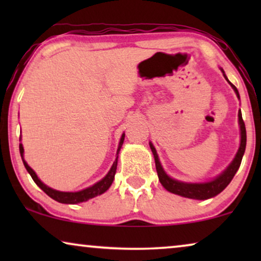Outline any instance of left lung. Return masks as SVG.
I'll list each match as a JSON object with an SVG mask.
<instances>
[{
	"mask_svg": "<svg viewBox=\"0 0 261 261\" xmlns=\"http://www.w3.org/2000/svg\"><path fill=\"white\" fill-rule=\"evenodd\" d=\"M222 71L224 78H226L228 83L230 84V87L233 88V90L237 94L238 98L240 99V95H239L238 89L235 88V85H233L228 81V78L224 73V71ZM239 116V126H240V146H239V149L235 154L233 162H231L229 165L227 166V169L223 171L222 173H220L219 176L214 178L212 180L208 181H203V183H187V181H181V180H177L174 178H171L169 174H167L165 171H164L162 163H160L158 153H156L154 146L151 141H149V147L152 149L153 155H154V160H155V169H156V173H158L159 177V181L162 183L164 188L166 189L167 191L172 192L174 195H179L181 197H187V198H192V199H208L212 197H215L216 195H219L220 192H222L224 189L227 188V185L230 183L233 177L237 173V171L240 167L242 156H244L245 149H246V127H245V122L242 120V115H241V110L238 114Z\"/></svg>",
	"mask_w": 261,
	"mask_h": 261,
	"instance_id": "left-lung-1",
	"label": "left lung"
}]
</instances>
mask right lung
<instances>
[{
	"instance_id": "obj_1",
	"label": "right lung",
	"mask_w": 261,
	"mask_h": 261,
	"mask_svg": "<svg viewBox=\"0 0 261 261\" xmlns=\"http://www.w3.org/2000/svg\"><path fill=\"white\" fill-rule=\"evenodd\" d=\"M20 140H21V137H20ZM123 140H124V133L121 135V139H120V142H119V147H117V152H116V159H115V162L113 163L112 167H110L109 172L107 173L101 180H98L97 183H95L94 185H91V187L85 188V189H83V190L76 191V192L58 191V190H55V189L49 188L46 184L42 183V181L38 178L37 173L34 172V170L32 169V167H30V165H28V164L26 163V160H24L22 144H20L19 148H20V154H21V158H22L24 167H26L28 173L31 174L32 179L35 181V184H37L38 187L40 188L46 195H48L49 197L53 198L55 201L59 202V203H65V204H77V203L87 202L88 199L94 198V197H96V196L105 194V192L110 188V185H112L113 180H114V177H115V173H116L117 158H119V153H120L121 147H122Z\"/></svg>"
}]
</instances>
